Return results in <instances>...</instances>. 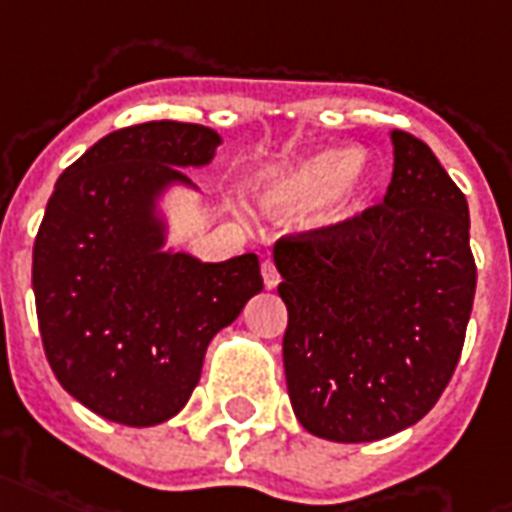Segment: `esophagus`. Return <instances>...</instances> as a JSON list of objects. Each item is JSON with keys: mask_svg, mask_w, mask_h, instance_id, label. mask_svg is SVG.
Instances as JSON below:
<instances>
[{"mask_svg": "<svg viewBox=\"0 0 512 512\" xmlns=\"http://www.w3.org/2000/svg\"><path fill=\"white\" fill-rule=\"evenodd\" d=\"M263 285H266V290H274L279 285V271L271 260H263Z\"/></svg>", "mask_w": 512, "mask_h": 512, "instance_id": "obj_1", "label": "esophagus"}]
</instances>
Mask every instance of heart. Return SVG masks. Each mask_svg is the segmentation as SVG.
Masks as SVG:
<instances>
[{
  "label": "heart",
  "instance_id": "heart-1",
  "mask_svg": "<svg viewBox=\"0 0 512 512\" xmlns=\"http://www.w3.org/2000/svg\"><path fill=\"white\" fill-rule=\"evenodd\" d=\"M372 184L374 165L366 151L317 149L268 165L255 181V198L268 217L312 211L314 225L333 230L361 211Z\"/></svg>",
  "mask_w": 512,
  "mask_h": 512
}]
</instances>
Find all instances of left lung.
I'll return each instance as SVG.
<instances>
[{
    "label": "left lung",
    "instance_id": "obj_1",
    "mask_svg": "<svg viewBox=\"0 0 512 512\" xmlns=\"http://www.w3.org/2000/svg\"><path fill=\"white\" fill-rule=\"evenodd\" d=\"M391 143L380 206L274 246L290 404L331 442L418 423L453 377L475 298L467 198L423 140L393 130Z\"/></svg>",
    "mask_w": 512,
    "mask_h": 512
}]
</instances>
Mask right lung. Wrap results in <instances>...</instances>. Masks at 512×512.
<instances>
[{"instance_id":"add662e5","label":"right lung","mask_w":512,"mask_h":512,"mask_svg":"<svg viewBox=\"0 0 512 512\" xmlns=\"http://www.w3.org/2000/svg\"><path fill=\"white\" fill-rule=\"evenodd\" d=\"M222 143L203 124L149 121L97 140L56 181L32 287L56 380L100 418L146 429L184 410L211 339L263 290L257 255L203 263L168 246L165 198L198 187Z\"/></svg>"}]
</instances>
